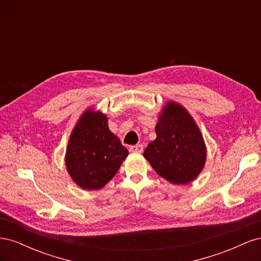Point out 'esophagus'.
<instances>
[{"label":"esophagus","mask_w":261,"mask_h":261,"mask_svg":"<svg viewBox=\"0 0 261 261\" xmlns=\"http://www.w3.org/2000/svg\"><path fill=\"white\" fill-rule=\"evenodd\" d=\"M144 150L143 145H135V146H130L129 147V151L132 152H136V153H141Z\"/></svg>","instance_id":"obj_1"}]
</instances>
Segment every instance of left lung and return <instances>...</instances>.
Segmentation results:
<instances>
[{"instance_id":"obj_1","label":"left lung","mask_w":261,"mask_h":261,"mask_svg":"<svg viewBox=\"0 0 261 261\" xmlns=\"http://www.w3.org/2000/svg\"><path fill=\"white\" fill-rule=\"evenodd\" d=\"M155 134L144 156L158 174L173 184H187L198 176L206 162V146L186 110L169 102L158 120Z\"/></svg>"}]
</instances>
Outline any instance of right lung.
<instances>
[{
	"mask_svg": "<svg viewBox=\"0 0 261 261\" xmlns=\"http://www.w3.org/2000/svg\"><path fill=\"white\" fill-rule=\"evenodd\" d=\"M128 154L100 112L86 111L70 135L65 163L69 175L84 189H100L112 179Z\"/></svg>",
	"mask_w": 261,
	"mask_h": 261,
	"instance_id": "right-lung-1",
	"label": "right lung"
}]
</instances>
